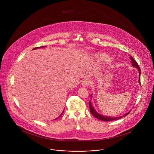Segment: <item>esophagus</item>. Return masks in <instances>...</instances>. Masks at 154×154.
Wrapping results in <instances>:
<instances>
[{
  "instance_id": "1",
  "label": "esophagus",
  "mask_w": 154,
  "mask_h": 154,
  "mask_svg": "<svg viewBox=\"0 0 154 154\" xmlns=\"http://www.w3.org/2000/svg\"><path fill=\"white\" fill-rule=\"evenodd\" d=\"M91 80L90 78H86L83 80L82 82V85L83 86H89L91 84Z\"/></svg>"
}]
</instances>
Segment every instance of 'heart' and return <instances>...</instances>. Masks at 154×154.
Here are the masks:
<instances>
[{
	"label": "heart",
	"instance_id": "b5f03b06",
	"mask_svg": "<svg viewBox=\"0 0 154 154\" xmlns=\"http://www.w3.org/2000/svg\"><path fill=\"white\" fill-rule=\"evenodd\" d=\"M97 57L98 59L100 60H101V61H108V57H107L106 55L103 54H98V55H97Z\"/></svg>",
	"mask_w": 154,
	"mask_h": 154
}]
</instances>
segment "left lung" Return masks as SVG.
Instances as JSON below:
<instances>
[{
	"label": "left lung",
	"instance_id": "left-lung-1",
	"mask_svg": "<svg viewBox=\"0 0 154 154\" xmlns=\"http://www.w3.org/2000/svg\"><path fill=\"white\" fill-rule=\"evenodd\" d=\"M130 60H131V63H132V66L134 67H135L136 68H137L139 71V75H140V77H139V80L140 82V74H141V69H140V68L139 67V66L137 63V62L134 60V58L131 56L130 57ZM89 106H90V112L97 119H99V120H101V121H115V120H116V119H120L124 116H127L128 114H129V112H128L127 114H125V115L124 116H122L121 117H117V118H110V117H106V116H102V115H99V113H97L95 110L93 108L92 105H91V101H90L89 102Z\"/></svg>",
	"mask_w": 154,
	"mask_h": 154
}]
</instances>
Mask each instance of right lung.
Returning <instances> with one entry per match:
<instances>
[{
    "label": "right lung",
    "mask_w": 154,
    "mask_h": 154,
    "mask_svg": "<svg viewBox=\"0 0 154 154\" xmlns=\"http://www.w3.org/2000/svg\"><path fill=\"white\" fill-rule=\"evenodd\" d=\"M45 47H46V46H41V47H38V48H34L33 49H38V48H45ZM63 113H62V114H63ZM62 114H61V115H62ZM61 115H60V116H61ZM60 116H59V117H60ZM59 117H58V118H59Z\"/></svg>",
    "instance_id": "right-lung-1"
}]
</instances>
